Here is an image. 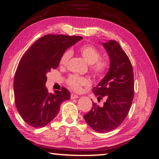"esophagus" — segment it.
Segmentation results:
<instances>
[{"mask_svg": "<svg viewBox=\"0 0 159 159\" xmlns=\"http://www.w3.org/2000/svg\"><path fill=\"white\" fill-rule=\"evenodd\" d=\"M76 98H79V95H75V94H72V95H71V99H76Z\"/></svg>", "mask_w": 159, "mask_h": 159, "instance_id": "34e87169", "label": "esophagus"}]
</instances>
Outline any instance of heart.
<instances>
[{
  "instance_id": "heart-1",
  "label": "heart",
  "mask_w": 159,
  "mask_h": 159,
  "mask_svg": "<svg viewBox=\"0 0 159 159\" xmlns=\"http://www.w3.org/2000/svg\"><path fill=\"white\" fill-rule=\"evenodd\" d=\"M79 51L83 58L90 64V71L94 76L102 78L105 76L110 66L109 61L100 59L101 53L96 48L90 45H84L79 48ZM71 55L72 52L71 50L64 51L60 57V65L62 66H67ZM66 83L72 90L79 92L83 87L90 86L91 81L87 77L71 75L67 79Z\"/></svg>"
}]
</instances>
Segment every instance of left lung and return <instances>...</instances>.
I'll return each mask as SVG.
<instances>
[{
  "instance_id": "8db88e82",
  "label": "left lung",
  "mask_w": 159,
  "mask_h": 159,
  "mask_svg": "<svg viewBox=\"0 0 159 159\" xmlns=\"http://www.w3.org/2000/svg\"><path fill=\"white\" fill-rule=\"evenodd\" d=\"M108 52L110 67L108 73L93 88L98 101L106 99L104 105L93 104L90 111L83 116L86 123L98 133L117 128L125 119L134 98L133 66L119 43L116 41L104 43Z\"/></svg>"
}]
</instances>
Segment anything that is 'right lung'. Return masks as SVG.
I'll return each instance as SVG.
<instances>
[{
    "instance_id": "add662e5",
    "label": "right lung",
    "mask_w": 159,
    "mask_h": 159,
    "mask_svg": "<svg viewBox=\"0 0 159 159\" xmlns=\"http://www.w3.org/2000/svg\"><path fill=\"white\" fill-rule=\"evenodd\" d=\"M81 36L48 34L36 41L19 62L14 78L15 105L22 119L31 127H44L57 115L61 102L70 99L65 88L55 94L45 87L46 74L60 64L67 48Z\"/></svg>"
}]
</instances>
